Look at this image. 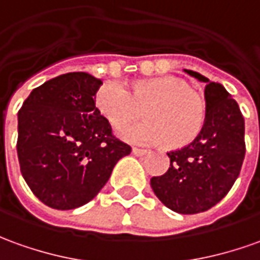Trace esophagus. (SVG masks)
Returning <instances> with one entry per match:
<instances>
[{
  "label": "esophagus",
  "instance_id": "esophagus-1",
  "mask_svg": "<svg viewBox=\"0 0 260 260\" xmlns=\"http://www.w3.org/2000/svg\"><path fill=\"white\" fill-rule=\"evenodd\" d=\"M132 151H133L134 155H137V157L147 154V150H144V148H139V147H133V150H132Z\"/></svg>",
  "mask_w": 260,
  "mask_h": 260
}]
</instances>
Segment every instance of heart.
I'll use <instances>...</instances> for the list:
<instances>
[{
    "mask_svg": "<svg viewBox=\"0 0 260 260\" xmlns=\"http://www.w3.org/2000/svg\"><path fill=\"white\" fill-rule=\"evenodd\" d=\"M96 109L114 128L137 120L144 110L147 121L127 127L120 137L137 144L164 143L182 148L200 136L207 119V99L175 76L136 80L130 92L119 82H109L94 96Z\"/></svg>",
    "mask_w": 260,
    "mask_h": 260,
    "instance_id": "heart-1",
    "label": "heart"
}]
</instances>
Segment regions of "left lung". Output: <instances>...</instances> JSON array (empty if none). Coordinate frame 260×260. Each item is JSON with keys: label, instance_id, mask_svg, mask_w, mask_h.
<instances>
[{"label": "left lung", "instance_id": "8db88e82", "mask_svg": "<svg viewBox=\"0 0 260 260\" xmlns=\"http://www.w3.org/2000/svg\"><path fill=\"white\" fill-rule=\"evenodd\" d=\"M205 82L207 119L191 144L168 151L166 174L150 180L154 194L178 214L212 208L228 194L245 158V120L235 99L218 82L185 71Z\"/></svg>", "mask_w": 260, "mask_h": 260}]
</instances>
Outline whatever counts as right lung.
<instances>
[{
  "instance_id": "add662e5",
  "label": "right lung",
  "mask_w": 260,
  "mask_h": 260,
  "mask_svg": "<svg viewBox=\"0 0 260 260\" xmlns=\"http://www.w3.org/2000/svg\"><path fill=\"white\" fill-rule=\"evenodd\" d=\"M100 86L89 73L60 75L35 87L18 112L21 174L51 208L73 209L93 200L132 151L96 109Z\"/></svg>"
}]
</instances>
